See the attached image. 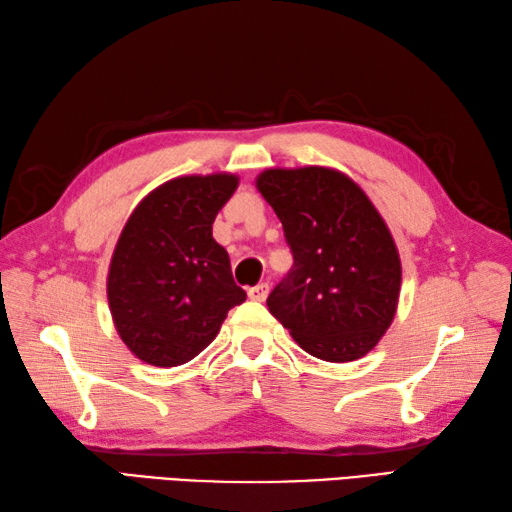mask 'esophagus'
<instances>
[{
	"label": "esophagus",
	"mask_w": 512,
	"mask_h": 512,
	"mask_svg": "<svg viewBox=\"0 0 512 512\" xmlns=\"http://www.w3.org/2000/svg\"><path fill=\"white\" fill-rule=\"evenodd\" d=\"M267 294H269V285L267 283H260V285H256V287H252V289L247 291L249 300H256V302H263L267 298Z\"/></svg>",
	"instance_id": "esophagus-1"
}]
</instances>
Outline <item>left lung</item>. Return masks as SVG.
<instances>
[{
  "label": "left lung",
  "mask_w": 512,
  "mask_h": 512,
  "mask_svg": "<svg viewBox=\"0 0 512 512\" xmlns=\"http://www.w3.org/2000/svg\"><path fill=\"white\" fill-rule=\"evenodd\" d=\"M256 187L294 254L267 298L269 314L314 358L367 356L391 327L402 283L384 218L347 174L320 165L265 170Z\"/></svg>",
  "instance_id": "8db88e82"
}]
</instances>
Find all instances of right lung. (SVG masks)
Instances as JSON below:
<instances>
[{
	"mask_svg": "<svg viewBox=\"0 0 512 512\" xmlns=\"http://www.w3.org/2000/svg\"><path fill=\"white\" fill-rule=\"evenodd\" d=\"M238 176H179L134 207L108 269L110 314L139 360L176 367L221 331L245 291L234 283L225 247L212 236Z\"/></svg>",
	"mask_w": 512,
	"mask_h": 512,
	"instance_id": "right-lung-1",
	"label": "right lung"
}]
</instances>
